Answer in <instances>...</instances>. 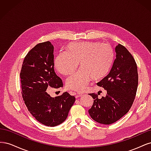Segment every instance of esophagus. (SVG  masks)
I'll return each instance as SVG.
<instances>
[{"instance_id": "34e87169", "label": "esophagus", "mask_w": 151, "mask_h": 151, "mask_svg": "<svg viewBox=\"0 0 151 151\" xmlns=\"http://www.w3.org/2000/svg\"><path fill=\"white\" fill-rule=\"evenodd\" d=\"M82 95H83V94L79 93H76V98H80Z\"/></svg>"}]
</instances>
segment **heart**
<instances>
[{
  "label": "heart",
  "mask_w": 151,
  "mask_h": 151,
  "mask_svg": "<svg viewBox=\"0 0 151 151\" xmlns=\"http://www.w3.org/2000/svg\"><path fill=\"white\" fill-rule=\"evenodd\" d=\"M67 52L59 53L55 60L57 70L63 75L74 72L80 62V69L66 81L67 87L82 92L90 81H99L107 75L114 60L110 45L101 42H83L68 44Z\"/></svg>",
  "instance_id": "b5f03b06"
}]
</instances>
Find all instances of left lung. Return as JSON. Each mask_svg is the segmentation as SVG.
<instances>
[{"label": "left lung", "mask_w": 151, "mask_h": 151, "mask_svg": "<svg viewBox=\"0 0 151 151\" xmlns=\"http://www.w3.org/2000/svg\"><path fill=\"white\" fill-rule=\"evenodd\" d=\"M115 52L109 74L97 83L106 91V96L99 99L98 95L89 94L94 99L89 115L101 124H111L124 116L133 104L137 89V67L134 57L120 44L116 46Z\"/></svg>", "instance_id": "obj_1"}]
</instances>
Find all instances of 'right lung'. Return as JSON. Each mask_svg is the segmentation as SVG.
Here are the masks:
<instances>
[{"instance_id": "1", "label": "right lung", "mask_w": 151, "mask_h": 151, "mask_svg": "<svg viewBox=\"0 0 151 151\" xmlns=\"http://www.w3.org/2000/svg\"><path fill=\"white\" fill-rule=\"evenodd\" d=\"M53 46L50 42L32 48L24 59L20 73L22 96L28 111L36 120L48 127L64 122L76 98L67 92L52 97L47 90L63 87L54 70Z\"/></svg>"}]
</instances>
